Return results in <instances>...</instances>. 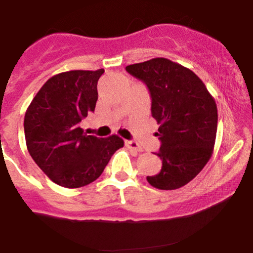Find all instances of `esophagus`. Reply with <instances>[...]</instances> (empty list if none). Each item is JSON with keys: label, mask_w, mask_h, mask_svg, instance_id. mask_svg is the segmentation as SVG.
Segmentation results:
<instances>
[{"label": "esophagus", "mask_w": 253, "mask_h": 253, "mask_svg": "<svg viewBox=\"0 0 253 253\" xmlns=\"http://www.w3.org/2000/svg\"><path fill=\"white\" fill-rule=\"evenodd\" d=\"M126 146L128 147L129 150H134V151H138V152H140V151H143V147L140 146L136 141L134 140H126Z\"/></svg>", "instance_id": "1"}]
</instances>
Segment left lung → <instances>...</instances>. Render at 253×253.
Listing matches in <instances>:
<instances>
[{
  "instance_id": "obj_1",
  "label": "left lung",
  "mask_w": 253,
  "mask_h": 253,
  "mask_svg": "<svg viewBox=\"0 0 253 253\" xmlns=\"http://www.w3.org/2000/svg\"><path fill=\"white\" fill-rule=\"evenodd\" d=\"M150 90L151 113L159 125L161 172L147 176L152 187L173 190L199 175L211 159L216 138L217 108L205 83L190 69L167 58L126 66Z\"/></svg>"
}]
</instances>
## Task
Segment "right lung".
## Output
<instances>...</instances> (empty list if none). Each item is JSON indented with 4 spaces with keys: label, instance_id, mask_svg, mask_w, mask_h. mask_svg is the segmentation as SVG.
<instances>
[{
    "label": "right lung",
    "instance_id": "right-lung-1",
    "mask_svg": "<svg viewBox=\"0 0 253 253\" xmlns=\"http://www.w3.org/2000/svg\"><path fill=\"white\" fill-rule=\"evenodd\" d=\"M103 69L54 75L40 88L25 114L27 150L58 185L81 188L97 179L124 140L88 135L81 121L95 110Z\"/></svg>",
    "mask_w": 253,
    "mask_h": 253
}]
</instances>
